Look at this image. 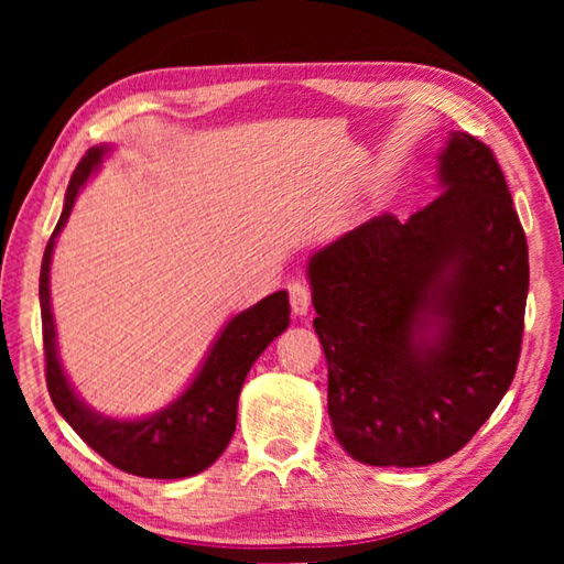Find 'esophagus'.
I'll use <instances>...</instances> for the list:
<instances>
[{
    "instance_id": "34e87169",
    "label": "esophagus",
    "mask_w": 564,
    "mask_h": 564,
    "mask_svg": "<svg viewBox=\"0 0 564 564\" xmlns=\"http://www.w3.org/2000/svg\"><path fill=\"white\" fill-rule=\"evenodd\" d=\"M289 293H291V308L299 318L308 316L311 311V289L305 281H291L289 283Z\"/></svg>"
}]
</instances>
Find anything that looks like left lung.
Listing matches in <instances>:
<instances>
[{
    "label": "left lung",
    "mask_w": 564,
    "mask_h": 564,
    "mask_svg": "<svg viewBox=\"0 0 564 564\" xmlns=\"http://www.w3.org/2000/svg\"><path fill=\"white\" fill-rule=\"evenodd\" d=\"M443 194L370 218L308 261L328 360V415L352 460L420 467L455 455L518 370L528 241L492 151L453 131Z\"/></svg>",
    "instance_id": "obj_1"
}]
</instances>
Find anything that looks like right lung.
Instances as JSON below:
<instances>
[{
  "mask_svg": "<svg viewBox=\"0 0 564 564\" xmlns=\"http://www.w3.org/2000/svg\"><path fill=\"white\" fill-rule=\"evenodd\" d=\"M111 147L99 144L87 151V156L74 169L69 188H66L64 212L54 234L46 243L42 273H40V303H42V333L46 358V388L59 415L69 423L76 435L97 451L104 460L123 473L154 480H178L212 467L236 431L238 395L243 380L256 358L271 346L273 338L289 328L291 305L289 293L275 291L265 295L251 308L226 323L214 346L208 348L198 373L188 388L166 408L144 417H109L91 410L74 393L66 378L59 348H56V328L52 316L50 269L56 236L69 218L76 196L84 184L97 174L104 156Z\"/></svg>",
  "mask_w": 564,
  "mask_h": 564,
  "instance_id": "add662e5",
  "label": "right lung"
}]
</instances>
